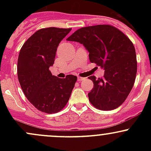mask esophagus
Returning a JSON list of instances; mask_svg holds the SVG:
<instances>
[{"instance_id":"1","label":"esophagus","mask_w":151,"mask_h":151,"mask_svg":"<svg viewBox=\"0 0 151 151\" xmlns=\"http://www.w3.org/2000/svg\"><path fill=\"white\" fill-rule=\"evenodd\" d=\"M77 80H78V81H83V80H85V78H83V77H77Z\"/></svg>"}]
</instances>
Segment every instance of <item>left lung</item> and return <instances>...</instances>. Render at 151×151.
<instances>
[{
    "mask_svg": "<svg viewBox=\"0 0 151 151\" xmlns=\"http://www.w3.org/2000/svg\"><path fill=\"white\" fill-rule=\"evenodd\" d=\"M67 40L83 45L89 52L90 61L104 69L102 78L88 77L93 83L88 93L92 105L104 111L121 106L133 88L137 70L130 39L112 25H98L78 29Z\"/></svg>",
    "mask_w": 151,
    "mask_h": 151,
    "instance_id": "1",
    "label": "left lung"
}]
</instances>
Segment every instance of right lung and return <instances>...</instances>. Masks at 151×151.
I'll use <instances>...</instances> for the list:
<instances>
[{
  "label": "right lung",
  "instance_id": "add662e5",
  "mask_svg": "<svg viewBox=\"0 0 151 151\" xmlns=\"http://www.w3.org/2000/svg\"><path fill=\"white\" fill-rule=\"evenodd\" d=\"M71 28H47L37 30L24 43L17 60V76L24 94L35 107L45 113L61 110L71 96L77 77L52 75L59 44Z\"/></svg>",
  "mask_w": 151,
  "mask_h": 151
}]
</instances>
